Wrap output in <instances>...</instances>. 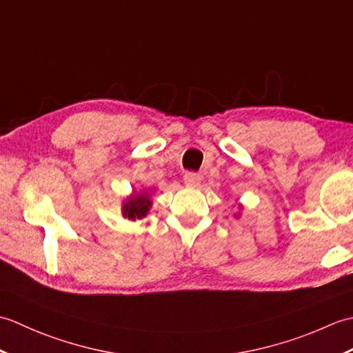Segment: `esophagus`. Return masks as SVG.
Returning <instances> with one entry per match:
<instances>
[{"instance_id": "34e87169", "label": "esophagus", "mask_w": 353, "mask_h": 353, "mask_svg": "<svg viewBox=\"0 0 353 353\" xmlns=\"http://www.w3.org/2000/svg\"><path fill=\"white\" fill-rule=\"evenodd\" d=\"M183 182L190 188H196V186L200 185V174H197V172H186L183 176Z\"/></svg>"}]
</instances>
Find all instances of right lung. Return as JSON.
Masks as SVG:
<instances>
[{
  "label": "right lung",
  "mask_w": 353,
  "mask_h": 353,
  "mask_svg": "<svg viewBox=\"0 0 353 353\" xmlns=\"http://www.w3.org/2000/svg\"><path fill=\"white\" fill-rule=\"evenodd\" d=\"M150 206H152V200L147 192L133 194L123 203V215L129 220L142 219L150 211Z\"/></svg>",
  "instance_id": "add662e5"
}]
</instances>
